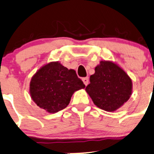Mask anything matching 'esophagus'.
Segmentation results:
<instances>
[{
    "label": "esophagus",
    "instance_id": "obj_1",
    "mask_svg": "<svg viewBox=\"0 0 154 154\" xmlns=\"http://www.w3.org/2000/svg\"><path fill=\"white\" fill-rule=\"evenodd\" d=\"M82 81H83L84 84H85V85H86V86L88 85V83H89V79H88V77L83 78V79H82Z\"/></svg>",
    "mask_w": 154,
    "mask_h": 154
}]
</instances>
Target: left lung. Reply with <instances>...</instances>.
I'll return each mask as SVG.
<instances>
[{"label":"left lung","instance_id":"8db88e82","mask_svg":"<svg viewBox=\"0 0 154 154\" xmlns=\"http://www.w3.org/2000/svg\"><path fill=\"white\" fill-rule=\"evenodd\" d=\"M87 93L96 106L105 111L118 110L129 100L133 83L129 75L118 64L110 61H101L90 77Z\"/></svg>","mask_w":154,"mask_h":154}]
</instances>
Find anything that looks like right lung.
Returning <instances> with one entry per match:
<instances>
[{
    "instance_id": "add662e5",
    "label": "right lung",
    "mask_w": 154,
    "mask_h": 154,
    "mask_svg": "<svg viewBox=\"0 0 154 154\" xmlns=\"http://www.w3.org/2000/svg\"><path fill=\"white\" fill-rule=\"evenodd\" d=\"M85 88L74 69L53 61L42 66L32 77L29 93L39 107L55 113L66 107L75 91Z\"/></svg>"
}]
</instances>
